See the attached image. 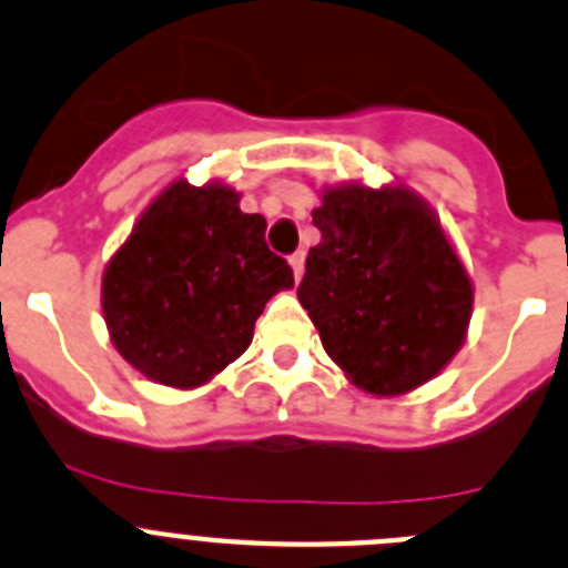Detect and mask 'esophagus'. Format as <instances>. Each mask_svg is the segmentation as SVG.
I'll list each match as a JSON object with an SVG mask.
<instances>
[{"label": "esophagus", "instance_id": "esophagus-1", "mask_svg": "<svg viewBox=\"0 0 568 568\" xmlns=\"http://www.w3.org/2000/svg\"><path fill=\"white\" fill-rule=\"evenodd\" d=\"M291 268H294V277L302 280V272H305V252H294L288 257Z\"/></svg>", "mask_w": 568, "mask_h": 568}]
</instances>
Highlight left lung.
<instances>
[{
    "label": "left lung",
    "mask_w": 568,
    "mask_h": 568,
    "mask_svg": "<svg viewBox=\"0 0 568 568\" xmlns=\"http://www.w3.org/2000/svg\"><path fill=\"white\" fill-rule=\"evenodd\" d=\"M322 232L296 296L327 356L358 389L412 392L457 356L474 285L426 201L406 187L342 184L314 210Z\"/></svg>",
    "instance_id": "1"
}]
</instances>
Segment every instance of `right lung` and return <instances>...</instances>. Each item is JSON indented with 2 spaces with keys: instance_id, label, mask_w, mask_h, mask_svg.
<instances>
[{
  "instance_id": "right-lung-1",
  "label": "right lung",
  "mask_w": 568,
  "mask_h": 568,
  "mask_svg": "<svg viewBox=\"0 0 568 568\" xmlns=\"http://www.w3.org/2000/svg\"><path fill=\"white\" fill-rule=\"evenodd\" d=\"M226 184L184 179L153 199L103 272L116 353L151 381L193 389L248 347L254 322L294 272L266 246V219Z\"/></svg>"
}]
</instances>
